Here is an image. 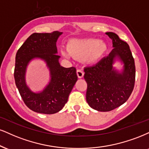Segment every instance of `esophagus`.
I'll return each mask as SVG.
<instances>
[{
    "instance_id": "1",
    "label": "esophagus",
    "mask_w": 149,
    "mask_h": 149,
    "mask_svg": "<svg viewBox=\"0 0 149 149\" xmlns=\"http://www.w3.org/2000/svg\"><path fill=\"white\" fill-rule=\"evenodd\" d=\"M77 76L79 78H82L84 75V72L82 70L78 69L77 70Z\"/></svg>"
}]
</instances>
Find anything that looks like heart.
Segmentation results:
<instances>
[{
  "label": "heart",
  "mask_w": 149,
  "mask_h": 149,
  "mask_svg": "<svg viewBox=\"0 0 149 149\" xmlns=\"http://www.w3.org/2000/svg\"><path fill=\"white\" fill-rule=\"evenodd\" d=\"M67 50L75 58H84L88 63L99 61L107 51V45L104 42L95 38L72 39L67 45ZM63 54L66 56L65 53Z\"/></svg>",
  "instance_id": "b5f03b06"
}]
</instances>
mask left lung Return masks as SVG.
<instances>
[{"label":"left lung","instance_id":"8db88e82","mask_svg":"<svg viewBox=\"0 0 149 149\" xmlns=\"http://www.w3.org/2000/svg\"><path fill=\"white\" fill-rule=\"evenodd\" d=\"M106 34L113 41V50L97 64L84 68L86 101L92 108L102 112L111 111L124 104L131 96L135 81V61L129 45L115 33ZM116 58L124 63L121 73L113 68Z\"/></svg>","mask_w":149,"mask_h":149}]
</instances>
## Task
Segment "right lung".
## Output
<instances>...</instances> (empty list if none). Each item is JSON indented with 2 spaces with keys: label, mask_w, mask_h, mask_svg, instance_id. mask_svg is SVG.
Wrapping results in <instances>:
<instances>
[{
  "label": "right lung",
  "mask_w": 149,
  "mask_h": 149,
  "mask_svg": "<svg viewBox=\"0 0 149 149\" xmlns=\"http://www.w3.org/2000/svg\"><path fill=\"white\" fill-rule=\"evenodd\" d=\"M62 32L34 33L18 49L16 54L14 79L24 103L32 111L42 114L60 111L67 103L70 93L77 81L74 67L61 66L56 54V43ZM35 58L44 60L51 72V81L41 93H34L27 87L24 75L26 66Z\"/></svg>",
  "instance_id": "right-lung-1"
}]
</instances>
